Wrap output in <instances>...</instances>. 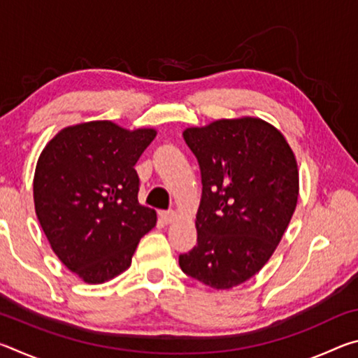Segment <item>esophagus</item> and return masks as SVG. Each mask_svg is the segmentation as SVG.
Instances as JSON below:
<instances>
[{"instance_id": "obj_1", "label": "esophagus", "mask_w": 358, "mask_h": 358, "mask_svg": "<svg viewBox=\"0 0 358 358\" xmlns=\"http://www.w3.org/2000/svg\"><path fill=\"white\" fill-rule=\"evenodd\" d=\"M159 216L164 224H172L175 220H177V213H175V211H161Z\"/></svg>"}]
</instances>
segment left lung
<instances>
[{
	"instance_id": "left-lung-1",
	"label": "left lung",
	"mask_w": 358,
	"mask_h": 358,
	"mask_svg": "<svg viewBox=\"0 0 358 358\" xmlns=\"http://www.w3.org/2000/svg\"><path fill=\"white\" fill-rule=\"evenodd\" d=\"M185 142L197 157L202 197L197 245L180 254L187 276L232 289L268 262L299 201V167L275 126L252 117L216 120L187 128Z\"/></svg>"
}]
</instances>
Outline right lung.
Masks as SVG:
<instances>
[{"mask_svg":"<svg viewBox=\"0 0 358 358\" xmlns=\"http://www.w3.org/2000/svg\"><path fill=\"white\" fill-rule=\"evenodd\" d=\"M156 129H124L113 121L68 126L36 164L34 208L53 252L88 284L129 268L156 211L138 203L136 162Z\"/></svg>","mask_w":358,"mask_h":358,"instance_id":"add662e5","label":"right lung"}]
</instances>
